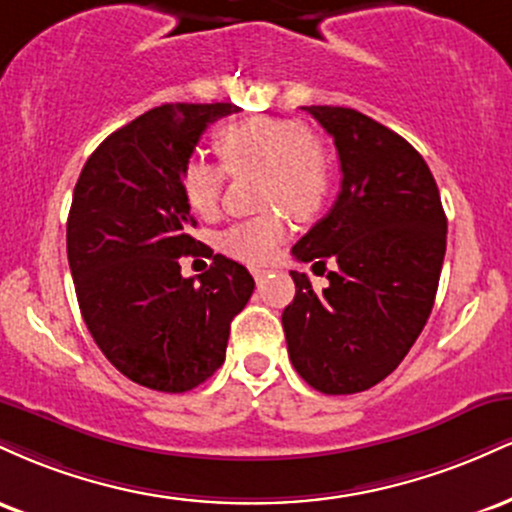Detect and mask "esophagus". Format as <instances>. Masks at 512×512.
I'll use <instances>...</instances> for the list:
<instances>
[{
    "label": "esophagus",
    "instance_id": "obj_1",
    "mask_svg": "<svg viewBox=\"0 0 512 512\" xmlns=\"http://www.w3.org/2000/svg\"><path fill=\"white\" fill-rule=\"evenodd\" d=\"M267 274H269V269H260V267H257V269H252V276H255V281H257V284H262V281L267 279Z\"/></svg>",
    "mask_w": 512,
    "mask_h": 512
}]
</instances>
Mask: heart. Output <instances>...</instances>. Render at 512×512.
Segmentation results:
<instances>
[{
	"label": "heart",
	"instance_id": "1",
	"mask_svg": "<svg viewBox=\"0 0 512 512\" xmlns=\"http://www.w3.org/2000/svg\"><path fill=\"white\" fill-rule=\"evenodd\" d=\"M216 154L231 175H260V207L255 219L240 221L221 236V250L248 264H267L286 236L284 211L308 221L327 204L334 182L330 144L301 120L257 115L231 122L216 134ZM220 166L190 161L182 168V197L195 214L219 211L226 174Z\"/></svg>",
	"mask_w": 512,
	"mask_h": 512
}]
</instances>
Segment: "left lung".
Wrapping results in <instances>:
<instances>
[{"label": "left lung", "instance_id": "1", "mask_svg": "<svg viewBox=\"0 0 512 512\" xmlns=\"http://www.w3.org/2000/svg\"><path fill=\"white\" fill-rule=\"evenodd\" d=\"M303 110L334 139L342 190L291 252L298 262L337 267L322 291L291 272L296 298L281 325L305 383L325 395H354L385 380L424 330L448 219L431 170L407 139L351 108Z\"/></svg>", "mask_w": 512, "mask_h": 512}]
</instances>
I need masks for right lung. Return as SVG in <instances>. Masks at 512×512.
Listing matches in <instances>:
<instances>
[{"label":"right lung","instance_id":"1","mask_svg":"<svg viewBox=\"0 0 512 512\" xmlns=\"http://www.w3.org/2000/svg\"><path fill=\"white\" fill-rule=\"evenodd\" d=\"M233 103H166L110 134L74 187L67 257L93 342L132 383L158 392L202 385L226 358L231 320L255 291L243 264L214 255L195 281L182 255L207 252L180 175L211 122Z\"/></svg>","mask_w":512,"mask_h":512}]
</instances>
